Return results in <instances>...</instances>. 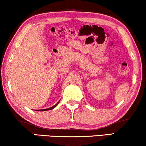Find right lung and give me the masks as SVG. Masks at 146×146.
<instances>
[{"label":"right lung","mask_w":146,"mask_h":146,"mask_svg":"<svg viewBox=\"0 0 146 146\" xmlns=\"http://www.w3.org/2000/svg\"><path fill=\"white\" fill-rule=\"evenodd\" d=\"M60 102V101H59ZM59 102H58L56 104H55L54 106H53L52 107H50V108H47V109H44V110H37V111H46V110H52L53 108H54L56 106L58 105V104L59 103Z\"/></svg>","instance_id":"obj_1"}]
</instances>
